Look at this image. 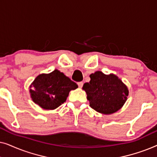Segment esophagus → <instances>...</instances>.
Here are the masks:
<instances>
[{"label": "esophagus", "mask_w": 157, "mask_h": 157, "mask_svg": "<svg viewBox=\"0 0 157 157\" xmlns=\"http://www.w3.org/2000/svg\"><path fill=\"white\" fill-rule=\"evenodd\" d=\"M83 85V83L82 82V81H80V82H78V86L79 88H82Z\"/></svg>", "instance_id": "34e87169"}]
</instances>
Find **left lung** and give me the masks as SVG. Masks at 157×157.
I'll return each instance as SVG.
<instances>
[{"label": "left lung", "instance_id": "1", "mask_svg": "<svg viewBox=\"0 0 157 157\" xmlns=\"http://www.w3.org/2000/svg\"><path fill=\"white\" fill-rule=\"evenodd\" d=\"M91 81L83 84L90 106L98 112L111 114L123 106L127 99L128 90L113 74L96 71L90 75Z\"/></svg>", "mask_w": 157, "mask_h": 157}]
</instances>
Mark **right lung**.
<instances>
[{"instance_id": "1", "label": "right lung", "mask_w": 157, "mask_h": 157, "mask_svg": "<svg viewBox=\"0 0 157 157\" xmlns=\"http://www.w3.org/2000/svg\"><path fill=\"white\" fill-rule=\"evenodd\" d=\"M32 100L44 109H55L66 101L71 90L78 85L63 73L54 70L36 77L31 86Z\"/></svg>"}]
</instances>
